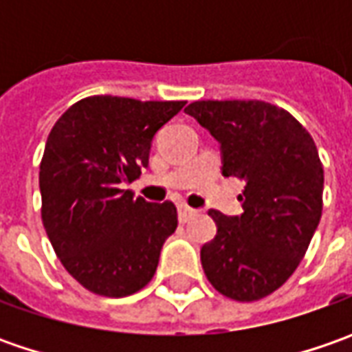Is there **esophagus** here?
<instances>
[{
    "label": "esophagus",
    "instance_id": "esophagus-1",
    "mask_svg": "<svg viewBox=\"0 0 352 352\" xmlns=\"http://www.w3.org/2000/svg\"><path fill=\"white\" fill-rule=\"evenodd\" d=\"M194 215H196V210L188 208L186 204H180V206H178V217H180L182 223H186V221H188L190 217H194Z\"/></svg>",
    "mask_w": 352,
    "mask_h": 352
}]
</instances>
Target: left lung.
<instances>
[{"instance_id":"left-lung-1","label":"left lung","mask_w":352,"mask_h":352,"mask_svg":"<svg viewBox=\"0 0 352 352\" xmlns=\"http://www.w3.org/2000/svg\"><path fill=\"white\" fill-rule=\"evenodd\" d=\"M184 111L219 142L223 176L247 182L241 215L210 210L217 235L201 247L204 272L231 300H261L294 274L321 219L316 142L288 111L266 102L210 100Z\"/></svg>"}]
</instances>
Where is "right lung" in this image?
<instances>
[{
	"label": "right lung",
	"mask_w": 352,
	"mask_h": 352,
	"mask_svg": "<svg viewBox=\"0 0 352 352\" xmlns=\"http://www.w3.org/2000/svg\"><path fill=\"white\" fill-rule=\"evenodd\" d=\"M184 103L91 96L50 131L38 172L43 225L86 290L125 298L155 276L162 245L178 227L176 206L133 197L123 186L148 166L156 131Z\"/></svg>",
	"instance_id": "right-lung-1"
}]
</instances>
